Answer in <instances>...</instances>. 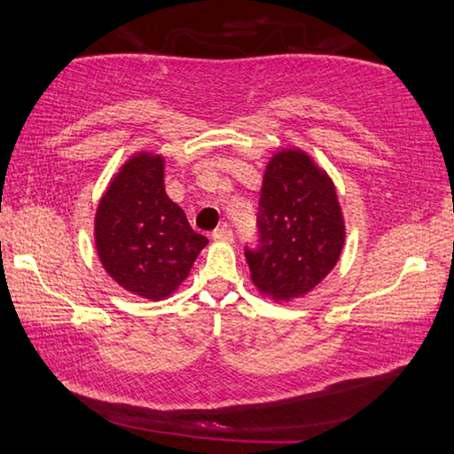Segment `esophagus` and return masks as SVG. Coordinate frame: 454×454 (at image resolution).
Wrapping results in <instances>:
<instances>
[{"instance_id":"34e87169","label":"esophagus","mask_w":454,"mask_h":454,"mask_svg":"<svg viewBox=\"0 0 454 454\" xmlns=\"http://www.w3.org/2000/svg\"><path fill=\"white\" fill-rule=\"evenodd\" d=\"M213 239L219 243H231L233 241V231L227 225H223L213 231Z\"/></svg>"}]
</instances>
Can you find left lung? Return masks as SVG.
I'll return each mask as SVG.
<instances>
[{
    "instance_id": "8db88e82",
    "label": "left lung",
    "mask_w": 454,
    "mask_h": 454,
    "mask_svg": "<svg viewBox=\"0 0 454 454\" xmlns=\"http://www.w3.org/2000/svg\"><path fill=\"white\" fill-rule=\"evenodd\" d=\"M257 223L262 247L245 257L257 292L276 303L308 295L344 249L336 184L303 148H279L267 160Z\"/></svg>"
}]
</instances>
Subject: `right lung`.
Returning <instances> with one entry per match:
<instances>
[{"instance_id":"1","label":"right lung","mask_w":454,"mask_h":454,"mask_svg":"<svg viewBox=\"0 0 454 454\" xmlns=\"http://www.w3.org/2000/svg\"><path fill=\"white\" fill-rule=\"evenodd\" d=\"M207 243L167 195L165 157L130 154L96 207L94 245L104 271L132 295L160 301L183 286Z\"/></svg>"}]
</instances>
